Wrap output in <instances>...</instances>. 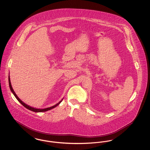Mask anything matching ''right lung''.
<instances>
[{"label":"right lung","mask_w":150,"mask_h":150,"mask_svg":"<svg viewBox=\"0 0 150 150\" xmlns=\"http://www.w3.org/2000/svg\"><path fill=\"white\" fill-rule=\"evenodd\" d=\"M8 81H9V86L10 89H11V92H12V93L14 94V96H15V97L17 98V100H18L20 102V103H21L22 105L24 107H26V108H28L29 110L32 111H33V112H45V111H48V110H50L51 109H52V108H54V107L57 106L62 102V100H63V99H62V100H61V101H59L58 103H57V104H56L55 105H54V106H51V107H48V108H42V109H41V108H36L31 107V106H30L29 105H26V103H25L23 102H22L21 100H20V99L18 97V96L16 95V94L14 92V91H13V88H12V85H11L9 75V76H8Z\"/></svg>","instance_id":"add662e5"}]
</instances>
